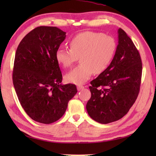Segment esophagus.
Returning <instances> with one entry per match:
<instances>
[{
	"instance_id": "obj_1",
	"label": "esophagus",
	"mask_w": 156,
	"mask_h": 156,
	"mask_svg": "<svg viewBox=\"0 0 156 156\" xmlns=\"http://www.w3.org/2000/svg\"><path fill=\"white\" fill-rule=\"evenodd\" d=\"M77 89L78 91H80V90H82V89H84V86L81 85V84H78V85L77 86Z\"/></svg>"
}]
</instances>
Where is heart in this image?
Segmentation results:
<instances>
[{
    "instance_id": "obj_1",
    "label": "heart",
    "mask_w": 156,
    "mask_h": 156,
    "mask_svg": "<svg viewBox=\"0 0 156 156\" xmlns=\"http://www.w3.org/2000/svg\"><path fill=\"white\" fill-rule=\"evenodd\" d=\"M70 49L59 47L56 52L57 62L63 67H72L80 58V64L65 75L68 83L82 84L91 75L105 72L112 62L116 50L112 36L102 33L84 31L69 41Z\"/></svg>"
}]
</instances>
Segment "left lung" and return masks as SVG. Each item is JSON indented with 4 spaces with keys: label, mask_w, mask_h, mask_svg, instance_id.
Returning a JSON list of instances; mask_svg holds the SVG:
<instances>
[{
    "label": "left lung",
    "mask_w": 156,
    "mask_h": 156,
    "mask_svg": "<svg viewBox=\"0 0 156 156\" xmlns=\"http://www.w3.org/2000/svg\"><path fill=\"white\" fill-rule=\"evenodd\" d=\"M112 62L106 70L91 81V98L87 111L92 119L101 124L120 120L128 113L138 98L142 64L139 51L122 29Z\"/></svg>",
    "instance_id": "obj_1"
}]
</instances>
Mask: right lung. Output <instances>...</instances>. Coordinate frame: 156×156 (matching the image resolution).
Instances as JSON below:
<instances>
[{
	"instance_id": "add662e5",
	"label": "right lung",
	"mask_w": 156,
	"mask_h": 156,
	"mask_svg": "<svg viewBox=\"0 0 156 156\" xmlns=\"http://www.w3.org/2000/svg\"><path fill=\"white\" fill-rule=\"evenodd\" d=\"M65 34L56 27H38L23 38L16 51L13 84L21 106L36 122L59 120L77 93L75 84L60 83L62 76L56 52Z\"/></svg>"
}]
</instances>
